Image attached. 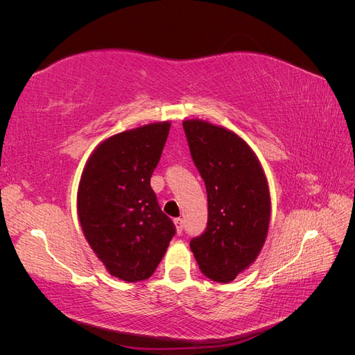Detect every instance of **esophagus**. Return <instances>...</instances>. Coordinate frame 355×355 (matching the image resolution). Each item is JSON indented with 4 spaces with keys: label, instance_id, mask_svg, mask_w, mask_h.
Here are the masks:
<instances>
[{
    "label": "esophagus",
    "instance_id": "esophagus-1",
    "mask_svg": "<svg viewBox=\"0 0 355 355\" xmlns=\"http://www.w3.org/2000/svg\"><path fill=\"white\" fill-rule=\"evenodd\" d=\"M175 225H176L178 234H182V231H184V220H182L180 218H178V219H175Z\"/></svg>",
    "mask_w": 355,
    "mask_h": 355
}]
</instances>
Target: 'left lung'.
<instances>
[{
  "instance_id": "8db88e82",
  "label": "left lung",
  "mask_w": 355,
  "mask_h": 355,
  "mask_svg": "<svg viewBox=\"0 0 355 355\" xmlns=\"http://www.w3.org/2000/svg\"><path fill=\"white\" fill-rule=\"evenodd\" d=\"M192 161L207 191L209 218L191 240L200 271L230 283L259 254L270 225L271 200L259 161L241 137L206 121H184Z\"/></svg>"
}]
</instances>
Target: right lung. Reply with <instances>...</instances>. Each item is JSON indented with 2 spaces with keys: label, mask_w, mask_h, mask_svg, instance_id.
Here are the masks:
<instances>
[{
  "label": "right lung",
  "mask_w": 355,
  "mask_h": 355,
  "mask_svg": "<svg viewBox=\"0 0 355 355\" xmlns=\"http://www.w3.org/2000/svg\"><path fill=\"white\" fill-rule=\"evenodd\" d=\"M168 130L170 123H157L106 139L80 182L85 239L110 274L128 283L154 274L176 234L151 188Z\"/></svg>",
  "instance_id": "right-lung-1"
}]
</instances>
